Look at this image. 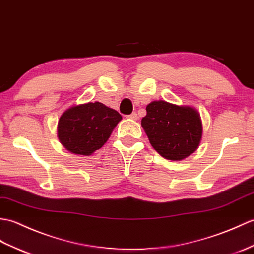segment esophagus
Listing matches in <instances>:
<instances>
[{
    "mask_svg": "<svg viewBox=\"0 0 254 254\" xmlns=\"http://www.w3.org/2000/svg\"><path fill=\"white\" fill-rule=\"evenodd\" d=\"M127 118H129V120H131V121H137L138 120V114H137V113H132V114L128 115Z\"/></svg>",
    "mask_w": 254,
    "mask_h": 254,
    "instance_id": "obj_1",
    "label": "esophagus"
}]
</instances>
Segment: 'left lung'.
<instances>
[{
  "instance_id": "1",
  "label": "left lung",
  "mask_w": 254,
  "mask_h": 254,
  "mask_svg": "<svg viewBox=\"0 0 254 254\" xmlns=\"http://www.w3.org/2000/svg\"><path fill=\"white\" fill-rule=\"evenodd\" d=\"M141 126L153 149L166 160L182 161L198 149L202 139L199 112L164 100L146 105Z\"/></svg>"
}]
</instances>
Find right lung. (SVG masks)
Here are the masks:
<instances>
[{
	"label": "right lung",
	"mask_w": 254,
	"mask_h": 254,
	"mask_svg": "<svg viewBox=\"0 0 254 254\" xmlns=\"http://www.w3.org/2000/svg\"><path fill=\"white\" fill-rule=\"evenodd\" d=\"M122 115L100 102L72 105L59 120L58 138L64 148L76 155H91L102 148Z\"/></svg>",
	"instance_id": "obj_1"
}]
</instances>
